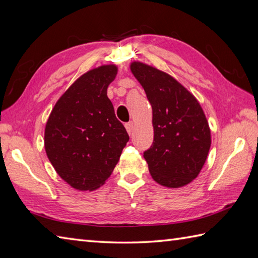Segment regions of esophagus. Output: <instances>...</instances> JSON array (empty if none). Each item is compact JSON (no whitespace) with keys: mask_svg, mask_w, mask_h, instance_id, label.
<instances>
[{"mask_svg":"<svg viewBox=\"0 0 258 258\" xmlns=\"http://www.w3.org/2000/svg\"><path fill=\"white\" fill-rule=\"evenodd\" d=\"M124 125H125V129H127V131H128V134H129V135L133 134V130H134V122H133V121H129V122L125 123Z\"/></svg>","mask_w":258,"mask_h":258,"instance_id":"34e87169","label":"esophagus"}]
</instances>
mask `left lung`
Here are the masks:
<instances>
[{
    "mask_svg": "<svg viewBox=\"0 0 258 258\" xmlns=\"http://www.w3.org/2000/svg\"><path fill=\"white\" fill-rule=\"evenodd\" d=\"M131 71L152 107L154 143L144 152L154 179L185 186L198 176L210 148V130L196 98L171 76L134 62Z\"/></svg>",
    "mask_w": 258,
    "mask_h": 258,
    "instance_id": "1",
    "label": "left lung"
}]
</instances>
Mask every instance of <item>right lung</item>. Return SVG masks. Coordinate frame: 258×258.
<instances>
[{
    "mask_svg": "<svg viewBox=\"0 0 258 258\" xmlns=\"http://www.w3.org/2000/svg\"><path fill=\"white\" fill-rule=\"evenodd\" d=\"M117 75L103 66L81 76L57 100L45 125L44 147L55 171L79 190L106 181L129 141L107 89Z\"/></svg>",
    "mask_w": 258,
    "mask_h": 258,
    "instance_id": "add662e5",
    "label": "right lung"
}]
</instances>
